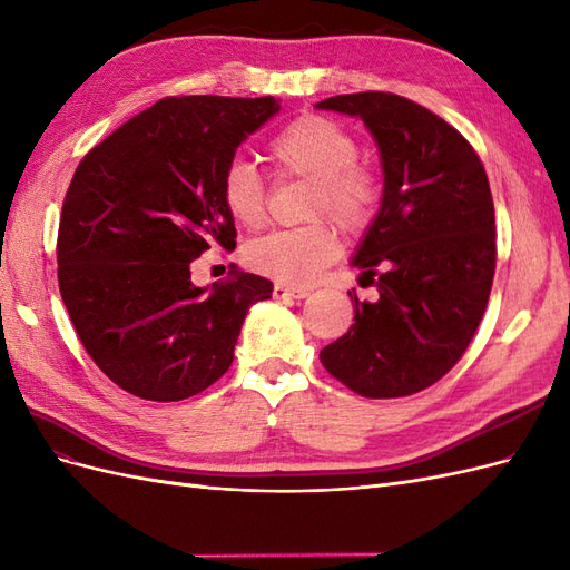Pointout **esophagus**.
Segmentation results:
<instances>
[{"label": "esophagus", "instance_id": "1", "mask_svg": "<svg viewBox=\"0 0 570 570\" xmlns=\"http://www.w3.org/2000/svg\"><path fill=\"white\" fill-rule=\"evenodd\" d=\"M312 295L308 287H297V285H287V283H275L273 285V297L275 299H304Z\"/></svg>", "mask_w": 570, "mask_h": 570}]
</instances>
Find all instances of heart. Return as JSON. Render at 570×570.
<instances>
[{
	"label": "heart",
	"instance_id": "b5f03b06",
	"mask_svg": "<svg viewBox=\"0 0 570 570\" xmlns=\"http://www.w3.org/2000/svg\"><path fill=\"white\" fill-rule=\"evenodd\" d=\"M268 157L281 176L312 180L306 216H331L340 228L356 233L368 226L381 199L373 170L358 164L354 135L337 120L306 114L287 124L268 145ZM220 202L243 228H258L266 218V187L247 161H230L220 178ZM340 252V239L327 220L302 228L273 230L247 245V262L271 278L289 285L314 283Z\"/></svg>",
	"mask_w": 570,
	"mask_h": 570
}]
</instances>
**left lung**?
Returning a JSON list of instances; mask_svg holds the SVG:
<instances>
[{
    "label": "left lung",
    "mask_w": 570,
    "mask_h": 570,
    "mask_svg": "<svg viewBox=\"0 0 570 570\" xmlns=\"http://www.w3.org/2000/svg\"><path fill=\"white\" fill-rule=\"evenodd\" d=\"M316 109L364 120L383 161V199L352 258L375 302L321 352L325 371L371 400L416 394L463 356L490 299L497 243L488 174L446 120L406 97L356 92Z\"/></svg>",
    "instance_id": "obj_1"
}]
</instances>
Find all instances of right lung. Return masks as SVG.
I'll use <instances>...</instances> for the list:
<instances>
[{"instance_id":"right-lung-1","label":"right lung","mask_w":570,"mask_h":570,"mask_svg":"<svg viewBox=\"0 0 570 570\" xmlns=\"http://www.w3.org/2000/svg\"><path fill=\"white\" fill-rule=\"evenodd\" d=\"M273 97H166L85 154L63 199L59 292L85 352L149 402L199 394L233 364L249 306L273 283L233 266L197 287L189 264L235 249L220 178Z\"/></svg>"}]
</instances>
